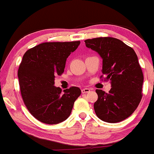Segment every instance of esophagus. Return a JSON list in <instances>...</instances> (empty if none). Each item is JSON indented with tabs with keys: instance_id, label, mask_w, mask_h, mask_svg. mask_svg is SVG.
Returning <instances> with one entry per match:
<instances>
[{
	"instance_id": "obj_1",
	"label": "esophagus",
	"mask_w": 154,
	"mask_h": 154,
	"mask_svg": "<svg viewBox=\"0 0 154 154\" xmlns=\"http://www.w3.org/2000/svg\"><path fill=\"white\" fill-rule=\"evenodd\" d=\"M91 91V90L89 88H84V89L82 90V94H87V93H89Z\"/></svg>"
}]
</instances>
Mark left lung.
<instances>
[{
	"instance_id": "8db88e82",
	"label": "left lung",
	"mask_w": 154,
	"mask_h": 154,
	"mask_svg": "<svg viewBox=\"0 0 154 154\" xmlns=\"http://www.w3.org/2000/svg\"><path fill=\"white\" fill-rule=\"evenodd\" d=\"M88 48L103 58V79L111 81L109 94L96 90L98 99L94 105L100 119L118 123L130 116L142 98L144 76L133 48L114 37H97L85 40ZM103 80V79H102Z\"/></svg>"
}]
</instances>
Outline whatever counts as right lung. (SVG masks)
<instances>
[{
  "instance_id": "1",
  "label": "right lung",
  "mask_w": 154,
  "mask_h": 154,
  "mask_svg": "<svg viewBox=\"0 0 154 154\" xmlns=\"http://www.w3.org/2000/svg\"><path fill=\"white\" fill-rule=\"evenodd\" d=\"M80 44L73 42H43L24 54L18 70L24 103L36 119L46 124L63 122L70 115L81 90L71 87L62 92L54 78L64 72L66 58Z\"/></svg>"
}]
</instances>
